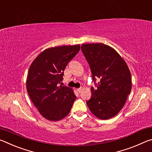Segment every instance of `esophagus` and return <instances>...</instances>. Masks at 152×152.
I'll use <instances>...</instances> for the list:
<instances>
[{"instance_id":"1","label":"esophagus","mask_w":152,"mask_h":152,"mask_svg":"<svg viewBox=\"0 0 152 152\" xmlns=\"http://www.w3.org/2000/svg\"><path fill=\"white\" fill-rule=\"evenodd\" d=\"M82 89H83V88H82V87H81V88H76V91H78V92H80L82 91Z\"/></svg>"}]
</instances>
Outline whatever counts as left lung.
I'll return each instance as SVG.
<instances>
[{
    "instance_id": "left-lung-1",
    "label": "left lung",
    "mask_w": 152,
    "mask_h": 152,
    "mask_svg": "<svg viewBox=\"0 0 152 152\" xmlns=\"http://www.w3.org/2000/svg\"><path fill=\"white\" fill-rule=\"evenodd\" d=\"M82 51L88 61L92 79L99 78L96 88L86 102L91 112L102 120L119 113L132 90V76L127 64L117 51L104 43H86Z\"/></svg>"
}]
</instances>
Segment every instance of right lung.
Wrapping results in <instances>:
<instances>
[{
	"mask_svg": "<svg viewBox=\"0 0 152 152\" xmlns=\"http://www.w3.org/2000/svg\"><path fill=\"white\" fill-rule=\"evenodd\" d=\"M80 50V45H62L48 48L30 66L26 81L28 94L45 119L57 121L70 112L76 99L72 88L58 86L64 70Z\"/></svg>",
	"mask_w": 152,
	"mask_h": 152,
	"instance_id": "1",
	"label": "right lung"
}]
</instances>
